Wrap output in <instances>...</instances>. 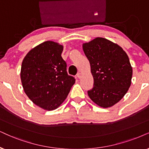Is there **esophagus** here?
I'll return each mask as SVG.
<instances>
[{
    "mask_svg": "<svg viewBox=\"0 0 149 149\" xmlns=\"http://www.w3.org/2000/svg\"><path fill=\"white\" fill-rule=\"evenodd\" d=\"M77 77H78V78H80L81 77H82V75H81V73H78V74H77Z\"/></svg>",
    "mask_w": 149,
    "mask_h": 149,
    "instance_id": "34e87169",
    "label": "esophagus"
}]
</instances>
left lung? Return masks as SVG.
Here are the masks:
<instances>
[{"mask_svg": "<svg viewBox=\"0 0 149 149\" xmlns=\"http://www.w3.org/2000/svg\"><path fill=\"white\" fill-rule=\"evenodd\" d=\"M82 48L94 80L88 95L99 107L113 106L131 84L133 69L127 53L118 44L100 37L83 43Z\"/></svg>", "mask_w": 149, "mask_h": 149, "instance_id": "1", "label": "left lung"}]
</instances>
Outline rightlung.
<instances>
[{
	"mask_svg": "<svg viewBox=\"0 0 149 149\" xmlns=\"http://www.w3.org/2000/svg\"><path fill=\"white\" fill-rule=\"evenodd\" d=\"M63 51L59 43L45 41L31 49L22 63L20 79L24 93L47 111L61 106L76 81L67 74Z\"/></svg>",
	"mask_w": 149,
	"mask_h": 149,
	"instance_id": "right-lung-1",
	"label": "right lung"
}]
</instances>
